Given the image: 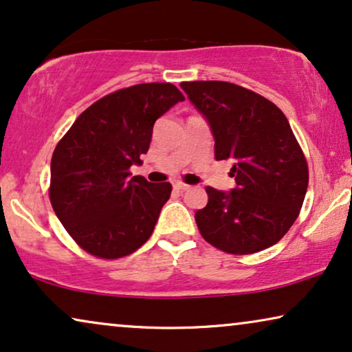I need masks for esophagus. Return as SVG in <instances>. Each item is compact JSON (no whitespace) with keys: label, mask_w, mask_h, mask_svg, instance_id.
<instances>
[{"label":"esophagus","mask_w":352,"mask_h":352,"mask_svg":"<svg viewBox=\"0 0 352 352\" xmlns=\"http://www.w3.org/2000/svg\"><path fill=\"white\" fill-rule=\"evenodd\" d=\"M175 189H176V190H179V192H186V190H189V189H190V186L184 184V182H176V184H175Z\"/></svg>","instance_id":"obj_1"}]
</instances>
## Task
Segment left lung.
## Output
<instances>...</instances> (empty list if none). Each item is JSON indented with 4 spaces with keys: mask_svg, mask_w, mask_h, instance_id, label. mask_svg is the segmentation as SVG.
I'll use <instances>...</instances> for the list:
<instances>
[{
    "mask_svg": "<svg viewBox=\"0 0 352 352\" xmlns=\"http://www.w3.org/2000/svg\"><path fill=\"white\" fill-rule=\"evenodd\" d=\"M187 98L214 138L216 160H230L235 187H206L208 204L195 213L206 242L232 254L272 247L300 214L307 163L280 109L228 81H184Z\"/></svg>",
    "mask_w": 352,
    "mask_h": 352,
    "instance_id": "8db88e82",
    "label": "left lung"
}]
</instances>
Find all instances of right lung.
<instances>
[{
	"instance_id": "add662e5",
	"label": "right lung",
	"mask_w": 352,
	"mask_h": 352,
	"mask_svg": "<svg viewBox=\"0 0 352 352\" xmlns=\"http://www.w3.org/2000/svg\"><path fill=\"white\" fill-rule=\"evenodd\" d=\"M182 100L171 83L115 91L86 109L56 146L51 205L85 252L122 258L152 235L171 184H152L129 168L142 163L157 118Z\"/></svg>"
}]
</instances>
